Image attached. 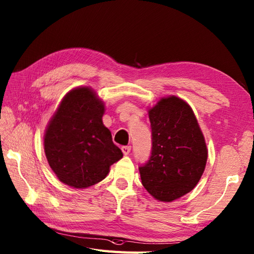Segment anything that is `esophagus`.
Wrapping results in <instances>:
<instances>
[{
	"label": "esophagus",
	"mask_w": 254,
	"mask_h": 254,
	"mask_svg": "<svg viewBox=\"0 0 254 254\" xmlns=\"http://www.w3.org/2000/svg\"><path fill=\"white\" fill-rule=\"evenodd\" d=\"M131 146H122V152L124 153V155H128L130 153Z\"/></svg>",
	"instance_id": "esophagus-1"
}]
</instances>
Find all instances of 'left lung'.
<instances>
[{
  "mask_svg": "<svg viewBox=\"0 0 254 254\" xmlns=\"http://www.w3.org/2000/svg\"><path fill=\"white\" fill-rule=\"evenodd\" d=\"M152 154L139 167L144 189L158 201L190 193L205 171L208 148L193 110L177 96L162 98L148 109Z\"/></svg>",
  "mask_w": 254,
  "mask_h": 254,
  "instance_id": "left-lung-1",
  "label": "left lung"
}]
</instances>
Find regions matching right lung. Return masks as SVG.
I'll return each instance as SVG.
<instances>
[{
    "instance_id": "1",
    "label": "right lung",
    "mask_w": 254,
    "mask_h": 254,
    "mask_svg": "<svg viewBox=\"0 0 254 254\" xmlns=\"http://www.w3.org/2000/svg\"><path fill=\"white\" fill-rule=\"evenodd\" d=\"M106 106L88 86L71 89L61 100L44 134L47 162L59 180L77 190L102 181L123 153L103 125Z\"/></svg>"
}]
</instances>
